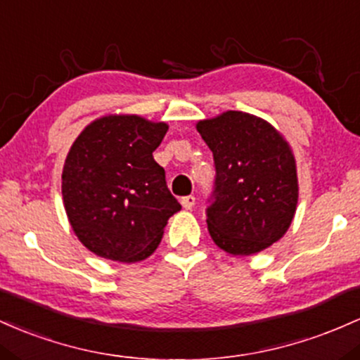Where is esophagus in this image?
I'll return each mask as SVG.
<instances>
[{
  "mask_svg": "<svg viewBox=\"0 0 360 360\" xmlns=\"http://www.w3.org/2000/svg\"><path fill=\"white\" fill-rule=\"evenodd\" d=\"M180 204H181V207L184 209H192L193 207V204H195V197L193 195H187V197H181V200H180Z\"/></svg>",
  "mask_w": 360,
  "mask_h": 360,
  "instance_id": "obj_1",
  "label": "esophagus"
}]
</instances>
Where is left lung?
<instances>
[{
	"label": "left lung",
	"instance_id": "8db88e82",
	"mask_svg": "<svg viewBox=\"0 0 360 360\" xmlns=\"http://www.w3.org/2000/svg\"><path fill=\"white\" fill-rule=\"evenodd\" d=\"M216 165L207 209L212 241L234 257L269 248L288 233L300 197L296 158L272 124L228 110L197 122Z\"/></svg>",
	"mask_w": 360,
	"mask_h": 360
}]
</instances>
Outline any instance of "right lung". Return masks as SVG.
I'll return each instance as SVG.
<instances>
[{
  "mask_svg": "<svg viewBox=\"0 0 360 360\" xmlns=\"http://www.w3.org/2000/svg\"><path fill=\"white\" fill-rule=\"evenodd\" d=\"M167 131V122L108 114L72 143L63 168L64 209L72 231L95 255L124 264L144 260L181 209L153 158Z\"/></svg>",
  "mask_w": 360,
  "mask_h": 360,
  "instance_id": "1",
  "label": "right lung"
}]
</instances>
